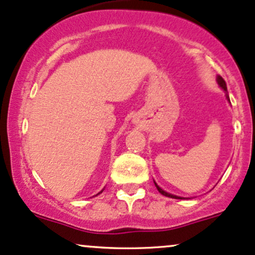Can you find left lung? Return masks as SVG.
I'll use <instances>...</instances> for the list:
<instances>
[{"label":"left lung","mask_w":255,"mask_h":255,"mask_svg":"<svg viewBox=\"0 0 255 255\" xmlns=\"http://www.w3.org/2000/svg\"><path fill=\"white\" fill-rule=\"evenodd\" d=\"M217 82H218L219 87L222 88L223 90H224V91H227V83H225V81H224V79L222 78V77H220V76L217 77ZM227 99L229 100V96H228V94H227ZM229 101H230V100H229ZM154 184H155L156 189L159 190V193H160V194H162V195H165V196H167V197H172V199H183V197H181V196H176V195H172V194H170V193H166V191H165V190H162L161 188H160L159 185L156 184L155 182H154Z\"/></svg>","instance_id":"left-lung-1"}]
</instances>
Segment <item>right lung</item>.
I'll return each mask as SVG.
<instances>
[{"label": "right lung", "instance_id": "right-lung-1", "mask_svg": "<svg viewBox=\"0 0 255 255\" xmlns=\"http://www.w3.org/2000/svg\"><path fill=\"white\" fill-rule=\"evenodd\" d=\"M100 193H102V190H101V191H100ZM100 193H99V194H100Z\"/></svg>", "mask_w": 255, "mask_h": 255}]
</instances>
